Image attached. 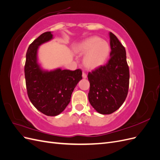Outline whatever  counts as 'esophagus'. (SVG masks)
Returning a JSON list of instances; mask_svg holds the SVG:
<instances>
[{
  "label": "esophagus",
  "mask_w": 160,
  "mask_h": 160,
  "mask_svg": "<svg viewBox=\"0 0 160 160\" xmlns=\"http://www.w3.org/2000/svg\"><path fill=\"white\" fill-rule=\"evenodd\" d=\"M82 77H83V78L86 79V78H87V77H88V75H87V74L85 73V72H83V74H82Z\"/></svg>",
  "instance_id": "34e87169"
}]
</instances>
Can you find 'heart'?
I'll return each instance as SVG.
<instances>
[{"label":"heart","instance_id":"heart-1","mask_svg":"<svg viewBox=\"0 0 160 160\" xmlns=\"http://www.w3.org/2000/svg\"><path fill=\"white\" fill-rule=\"evenodd\" d=\"M80 55L86 54L83 62L87 69L94 70L105 64L110 52L109 43L99 37H92L82 42L77 49Z\"/></svg>","mask_w":160,"mask_h":160}]
</instances>
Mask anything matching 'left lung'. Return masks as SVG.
<instances>
[{
  "instance_id": "1",
  "label": "left lung",
  "mask_w": 160,
  "mask_h": 160,
  "mask_svg": "<svg viewBox=\"0 0 160 160\" xmlns=\"http://www.w3.org/2000/svg\"><path fill=\"white\" fill-rule=\"evenodd\" d=\"M110 59L107 64L89 72L90 104L101 114H111L127 98L129 70L125 47L114 34L109 32Z\"/></svg>"
}]
</instances>
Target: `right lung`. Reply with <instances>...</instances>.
Here are the masks:
<instances>
[{
    "label": "right lung",
    "mask_w": 160,
    "mask_h": 160,
    "mask_svg": "<svg viewBox=\"0 0 160 160\" xmlns=\"http://www.w3.org/2000/svg\"><path fill=\"white\" fill-rule=\"evenodd\" d=\"M51 32H45L28 48L25 65L27 94L31 102L43 114L56 116L69 103L71 94L82 79L81 69L45 71L37 62V50L41 45L51 40Z\"/></svg>",
    "instance_id": "1"
}]
</instances>
